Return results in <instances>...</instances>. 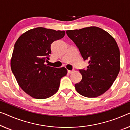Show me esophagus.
I'll list each match as a JSON object with an SVG mask.
<instances>
[{
  "mask_svg": "<svg viewBox=\"0 0 130 130\" xmlns=\"http://www.w3.org/2000/svg\"><path fill=\"white\" fill-rule=\"evenodd\" d=\"M73 72H74V70H72V71L68 70V73H72Z\"/></svg>",
  "mask_w": 130,
  "mask_h": 130,
  "instance_id": "obj_1",
  "label": "esophagus"
}]
</instances>
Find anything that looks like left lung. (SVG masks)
Instances as JSON below:
<instances>
[{
  "label": "left lung",
  "mask_w": 130,
  "mask_h": 130,
  "mask_svg": "<svg viewBox=\"0 0 130 130\" xmlns=\"http://www.w3.org/2000/svg\"><path fill=\"white\" fill-rule=\"evenodd\" d=\"M66 32L89 64L86 70H79L82 79L75 85L76 91L87 98L102 95L111 86L120 69V50L116 40L107 31L94 26Z\"/></svg>",
  "instance_id": "1"
}]
</instances>
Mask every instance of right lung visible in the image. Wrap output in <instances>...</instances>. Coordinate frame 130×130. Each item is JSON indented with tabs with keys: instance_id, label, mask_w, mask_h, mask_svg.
<instances>
[{
	"instance_id": "obj_1",
	"label": "right lung",
	"mask_w": 130,
	"mask_h": 130,
	"mask_svg": "<svg viewBox=\"0 0 130 130\" xmlns=\"http://www.w3.org/2000/svg\"><path fill=\"white\" fill-rule=\"evenodd\" d=\"M65 31L37 27L19 37L14 46L11 69L23 91L32 98L44 99L58 90L60 80L67 74L64 67L44 64L49 60L51 44L63 38Z\"/></svg>"
}]
</instances>
